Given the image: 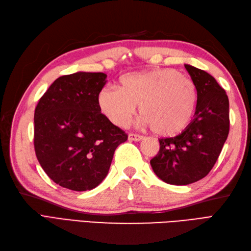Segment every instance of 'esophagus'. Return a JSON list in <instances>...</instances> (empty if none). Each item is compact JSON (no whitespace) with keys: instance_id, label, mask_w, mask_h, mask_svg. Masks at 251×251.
<instances>
[{"instance_id":"esophagus-1","label":"esophagus","mask_w":251,"mask_h":251,"mask_svg":"<svg viewBox=\"0 0 251 251\" xmlns=\"http://www.w3.org/2000/svg\"><path fill=\"white\" fill-rule=\"evenodd\" d=\"M128 139L130 141H140V140L143 139V137L140 136V135H137V134H129Z\"/></svg>"}]
</instances>
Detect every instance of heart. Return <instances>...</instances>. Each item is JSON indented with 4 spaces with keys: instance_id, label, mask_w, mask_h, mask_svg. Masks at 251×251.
<instances>
[{
    "instance_id": "b5f03b06",
    "label": "heart",
    "mask_w": 251,
    "mask_h": 251,
    "mask_svg": "<svg viewBox=\"0 0 251 251\" xmlns=\"http://www.w3.org/2000/svg\"><path fill=\"white\" fill-rule=\"evenodd\" d=\"M140 104L142 123L159 136H175L189 126L195 113L197 90L192 79L173 69L126 74L120 88L98 95L101 112L117 126H126Z\"/></svg>"
}]
</instances>
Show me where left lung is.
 I'll use <instances>...</instances> for the list:
<instances>
[{
	"label": "left lung",
	"mask_w": 251,
	"mask_h": 251,
	"mask_svg": "<svg viewBox=\"0 0 251 251\" xmlns=\"http://www.w3.org/2000/svg\"><path fill=\"white\" fill-rule=\"evenodd\" d=\"M197 90L194 119L181 134L159 139V151L150 164L164 182L186 185L209 174L230 130L228 98L214 76L184 65Z\"/></svg>",
	"instance_id": "obj_1"
}]
</instances>
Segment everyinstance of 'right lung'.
Listing matches in <instances>:
<instances>
[{"mask_svg":"<svg viewBox=\"0 0 251 251\" xmlns=\"http://www.w3.org/2000/svg\"><path fill=\"white\" fill-rule=\"evenodd\" d=\"M106 74L58 77L34 111V149L46 175L62 188L87 191L106 177L115 149L127 135L101 113L98 95Z\"/></svg>","mask_w":251,"mask_h":251,"instance_id":"obj_1","label":"right lung"}]
</instances>
